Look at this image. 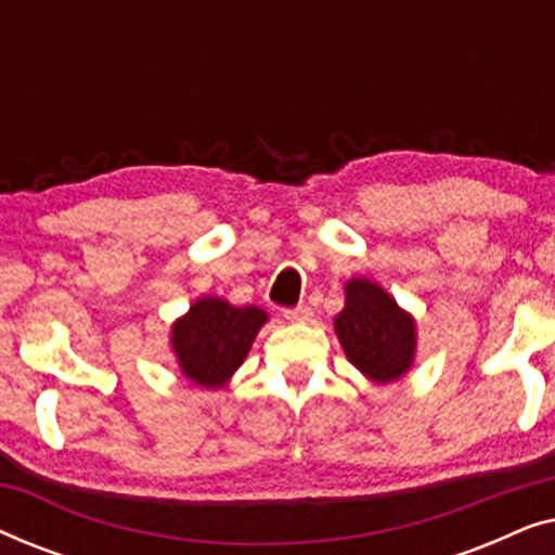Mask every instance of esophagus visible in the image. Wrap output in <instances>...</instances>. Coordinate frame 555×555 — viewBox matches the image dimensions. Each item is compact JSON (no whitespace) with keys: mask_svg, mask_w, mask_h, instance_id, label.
Masks as SVG:
<instances>
[{"mask_svg":"<svg viewBox=\"0 0 555 555\" xmlns=\"http://www.w3.org/2000/svg\"><path fill=\"white\" fill-rule=\"evenodd\" d=\"M285 318L291 323H308L310 318H313V310H310L308 306H298V308H293V310H285Z\"/></svg>","mask_w":555,"mask_h":555,"instance_id":"esophagus-1","label":"esophagus"}]
</instances>
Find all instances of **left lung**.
<instances>
[{
    "mask_svg": "<svg viewBox=\"0 0 555 555\" xmlns=\"http://www.w3.org/2000/svg\"><path fill=\"white\" fill-rule=\"evenodd\" d=\"M344 293V310L333 318V328L346 359L371 384L399 382L416 359L414 315L369 278H351Z\"/></svg>",
    "mask_w": 555,
    "mask_h": 555,
    "instance_id": "1",
    "label": "left lung"
}]
</instances>
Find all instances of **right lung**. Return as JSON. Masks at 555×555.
<instances>
[{"instance_id":"obj_1","label":"right lung","mask_w":555,"mask_h":555,"mask_svg":"<svg viewBox=\"0 0 555 555\" xmlns=\"http://www.w3.org/2000/svg\"><path fill=\"white\" fill-rule=\"evenodd\" d=\"M270 315L257 306H232L219 295H202L171 323L169 346L181 376L202 389L230 384L257 333Z\"/></svg>"}]
</instances>
